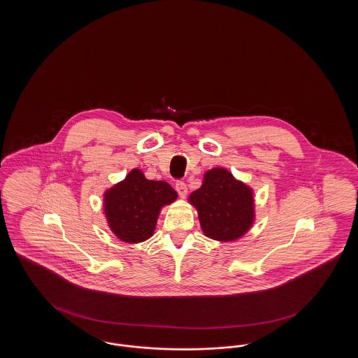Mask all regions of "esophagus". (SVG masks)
I'll return each mask as SVG.
<instances>
[{
    "instance_id": "1",
    "label": "esophagus",
    "mask_w": 358,
    "mask_h": 358,
    "mask_svg": "<svg viewBox=\"0 0 358 358\" xmlns=\"http://www.w3.org/2000/svg\"><path fill=\"white\" fill-rule=\"evenodd\" d=\"M176 190H177V192H178V194L184 199V197L187 196V184H185L184 181H178V182L176 184Z\"/></svg>"
}]
</instances>
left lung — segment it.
<instances>
[{
    "instance_id": "left-lung-1",
    "label": "left lung",
    "mask_w": 358,
    "mask_h": 358,
    "mask_svg": "<svg viewBox=\"0 0 358 358\" xmlns=\"http://www.w3.org/2000/svg\"><path fill=\"white\" fill-rule=\"evenodd\" d=\"M189 203L199 213L205 236L219 241L238 240L255 220L252 189L224 168L206 171L203 185L192 192Z\"/></svg>"
}]
</instances>
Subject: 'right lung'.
Segmentation results:
<instances>
[{"label": "right lung", "instance_id": "add662e5", "mask_svg": "<svg viewBox=\"0 0 358 358\" xmlns=\"http://www.w3.org/2000/svg\"><path fill=\"white\" fill-rule=\"evenodd\" d=\"M177 192L166 181L148 180L133 169L123 181L106 190L104 215L113 234L124 243L152 238L162 206L176 201Z\"/></svg>", "mask_w": 358, "mask_h": 358}]
</instances>
